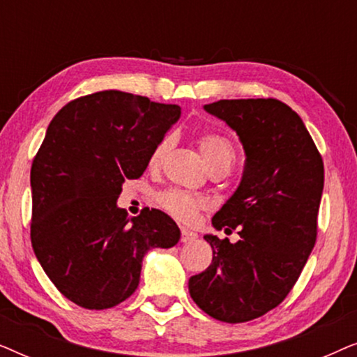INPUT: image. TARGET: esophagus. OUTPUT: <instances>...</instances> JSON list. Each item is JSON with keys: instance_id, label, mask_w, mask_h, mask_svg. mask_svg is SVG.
<instances>
[{"instance_id": "34e87169", "label": "esophagus", "mask_w": 357, "mask_h": 357, "mask_svg": "<svg viewBox=\"0 0 357 357\" xmlns=\"http://www.w3.org/2000/svg\"><path fill=\"white\" fill-rule=\"evenodd\" d=\"M197 237H198L197 232L188 231V229H182V236H180V241H182V242H192Z\"/></svg>"}]
</instances>
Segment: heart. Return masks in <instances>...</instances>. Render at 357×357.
<instances>
[{
  "label": "heart",
  "instance_id": "b5f03b06",
  "mask_svg": "<svg viewBox=\"0 0 357 357\" xmlns=\"http://www.w3.org/2000/svg\"><path fill=\"white\" fill-rule=\"evenodd\" d=\"M170 144L169 138L160 139L153 153L149 155V165L151 167H158L162 162L165 153H167ZM199 153H202L204 162L209 167V170L222 169L229 172L236 160V149L234 144L229 141L226 136L218 133H204L198 138ZM158 204L169 213L170 216L182 222H193L198 213L206 206L204 199L193 197L182 190H165L158 195Z\"/></svg>",
  "mask_w": 357,
  "mask_h": 357
}]
</instances>
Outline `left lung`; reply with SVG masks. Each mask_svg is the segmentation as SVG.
<instances>
[{
	"instance_id": "left-lung-1",
	"label": "left lung",
	"mask_w": 357,
	"mask_h": 357,
	"mask_svg": "<svg viewBox=\"0 0 357 357\" xmlns=\"http://www.w3.org/2000/svg\"><path fill=\"white\" fill-rule=\"evenodd\" d=\"M241 138L245 167L213 226L241 241L204 236L213 261L188 281L199 309L242 324L275 309L304 270L317 241L324 160L301 116L276 99H232L204 105Z\"/></svg>"
}]
</instances>
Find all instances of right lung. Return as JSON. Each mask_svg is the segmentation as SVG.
<instances>
[{"instance_id":"1","label":"right lung","mask_w":357,"mask_h":357,"mask_svg":"<svg viewBox=\"0 0 357 357\" xmlns=\"http://www.w3.org/2000/svg\"><path fill=\"white\" fill-rule=\"evenodd\" d=\"M180 107L121 91L79 97L53 116L31 169V241L66 299L110 309L133 294L151 248H170L180 229L159 209L128 218L116 206L125 180L139 178Z\"/></svg>"}]
</instances>
